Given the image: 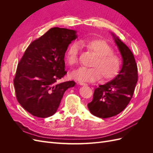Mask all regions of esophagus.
Returning <instances> with one entry per match:
<instances>
[{
  "mask_svg": "<svg viewBox=\"0 0 153 153\" xmlns=\"http://www.w3.org/2000/svg\"><path fill=\"white\" fill-rule=\"evenodd\" d=\"M78 84L80 85H87V84H85V82H82V81H79V82H78Z\"/></svg>",
  "mask_w": 153,
  "mask_h": 153,
  "instance_id": "1",
  "label": "esophagus"
}]
</instances>
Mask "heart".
Instances as JSON below:
<instances>
[{
	"label": "heart",
	"mask_w": 153,
	"mask_h": 153,
	"mask_svg": "<svg viewBox=\"0 0 153 153\" xmlns=\"http://www.w3.org/2000/svg\"><path fill=\"white\" fill-rule=\"evenodd\" d=\"M87 47L96 55V59L88 68L80 67L74 71L71 76L74 79L88 82H94L102 76L104 80H109L116 76L122 67V61L114 50L106 41L100 39L90 41L86 43ZM80 45L73 43L69 47L66 55V61L69 66H75L78 62V52Z\"/></svg>",
	"instance_id": "heart-1"
}]
</instances>
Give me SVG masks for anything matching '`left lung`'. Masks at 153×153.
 <instances>
[{
    "instance_id": "obj_1",
    "label": "left lung",
    "mask_w": 153,
    "mask_h": 153,
    "mask_svg": "<svg viewBox=\"0 0 153 153\" xmlns=\"http://www.w3.org/2000/svg\"><path fill=\"white\" fill-rule=\"evenodd\" d=\"M111 34L121 55L122 67L112 80L95 89L92 101L87 104L92 114L102 119L115 116L126 107L138 81L137 66L131 51L118 37Z\"/></svg>"
}]
</instances>
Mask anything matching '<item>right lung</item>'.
Listing matches in <instances>:
<instances>
[{"instance_id": "right-lung-1", "label": "right lung", "mask_w": 153, "mask_h": 153, "mask_svg": "<svg viewBox=\"0 0 153 153\" xmlns=\"http://www.w3.org/2000/svg\"><path fill=\"white\" fill-rule=\"evenodd\" d=\"M76 31L53 27L32 41L18 64L14 79L16 98L34 116H52L74 81L59 82L66 75L64 56Z\"/></svg>"}]
</instances>
